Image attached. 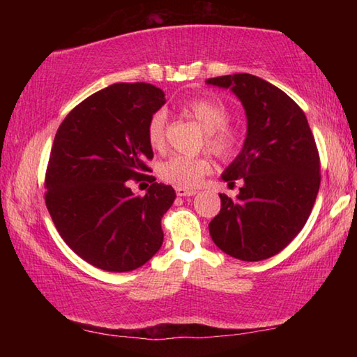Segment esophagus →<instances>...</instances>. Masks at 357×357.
<instances>
[{
	"instance_id": "esophagus-1",
	"label": "esophagus",
	"mask_w": 357,
	"mask_h": 357,
	"mask_svg": "<svg viewBox=\"0 0 357 357\" xmlns=\"http://www.w3.org/2000/svg\"><path fill=\"white\" fill-rule=\"evenodd\" d=\"M197 190L193 189H184V187H176V195L178 197H192L195 195Z\"/></svg>"
}]
</instances>
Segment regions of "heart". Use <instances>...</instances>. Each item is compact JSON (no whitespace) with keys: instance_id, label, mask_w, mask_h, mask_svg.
<instances>
[{"instance_id":"b5f03b06","label":"heart","mask_w":357,"mask_h":357,"mask_svg":"<svg viewBox=\"0 0 357 357\" xmlns=\"http://www.w3.org/2000/svg\"><path fill=\"white\" fill-rule=\"evenodd\" d=\"M187 118L200 124L206 132V148L219 159L228 160L238 154L243 143V132L229 124V110L223 102L214 98H193L181 108ZM167 118L162 112L154 113L146 126V138L154 151L165 149ZM211 162L203 157L174 155L159 165V176L168 184L178 187H197L202 179L211 173Z\"/></svg>"}]
</instances>
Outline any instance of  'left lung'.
I'll use <instances>...</instances> for the list:
<instances>
[{"label":"left lung","instance_id":"1","mask_svg":"<svg viewBox=\"0 0 357 357\" xmlns=\"http://www.w3.org/2000/svg\"><path fill=\"white\" fill-rule=\"evenodd\" d=\"M231 89L247 118L244 146L222 179L241 181L234 198L220 193L209 223L214 244L243 261L271 258L304 228L319 190V155L299 105L274 84L250 74L208 78Z\"/></svg>","mask_w":357,"mask_h":357}]
</instances>
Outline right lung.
Instances as JSON below:
<instances>
[{"label": "right lung", "mask_w": 357, "mask_h": 357, "mask_svg": "<svg viewBox=\"0 0 357 357\" xmlns=\"http://www.w3.org/2000/svg\"><path fill=\"white\" fill-rule=\"evenodd\" d=\"M149 83H114L78 104L58 128L45 174V204L59 236L84 261L108 273H129L164 243L160 220L176 198L154 183L144 197L140 181L153 159L149 118L165 104Z\"/></svg>", "instance_id": "add662e5"}]
</instances>
